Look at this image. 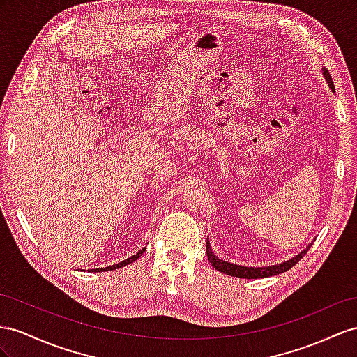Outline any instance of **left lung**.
Returning a JSON list of instances; mask_svg holds the SVG:
<instances>
[{"instance_id": "left-lung-1", "label": "left lung", "mask_w": 357, "mask_h": 357, "mask_svg": "<svg viewBox=\"0 0 357 357\" xmlns=\"http://www.w3.org/2000/svg\"><path fill=\"white\" fill-rule=\"evenodd\" d=\"M323 75H324V78L327 81L328 87L333 90L335 89L333 81H332V77H331V74H328L327 69H323ZM310 245H312V243H310L303 252H300L298 255H296V257L291 258L289 261L278 264V266H270V267H243V266H236V264H232V262L218 259L215 255H214L211 245H209L208 240H206V257H208V261L211 262V266L217 271L225 273V274H227V276L241 278V279H261V278L276 276V274H280L283 271H288L291 267H294L296 264L305 257Z\"/></svg>"}]
</instances>
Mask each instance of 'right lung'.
I'll return each instance as SVG.
<instances>
[{
  "label": "right lung",
  "mask_w": 357,
  "mask_h": 357,
  "mask_svg": "<svg viewBox=\"0 0 357 357\" xmlns=\"http://www.w3.org/2000/svg\"><path fill=\"white\" fill-rule=\"evenodd\" d=\"M144 250H146V248H143L139 253H135V255H132L131 258H128V259H125V261H122V262H119V264H114V266H112V267H105V268H96L95 271H109V270H116V268H121V267H125V266H128V264H131V262H134V261H137L139 259L142 255L144 253Z\"/></svg>",
  "instance_id": "obj_1"
}]
</instances>
